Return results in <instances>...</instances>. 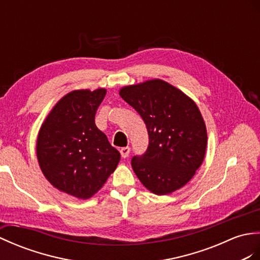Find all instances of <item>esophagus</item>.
Instances as JSON below:
<instances>
[{
  "instance_id": "1",
  "label": "esophagus",
  "mask_w": 260,
  "mask_h": 260,
  "mask_svg": "<svg viewBox=\"0 0 260 260\" xmlns=\"http://www.w3.org/2000/svg\"><path fill=\"white\" fill-rule=\"evenodd\" d=\"M120 153H121V157L122 158H128L129 157V153H130V148L129 147H124V148H121L120 149Z\"/></svg>"
}]
</instances>
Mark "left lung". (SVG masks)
<instances>
[{"label":"left lung","mask_w":260,"mask_h":260,"mask_svg":"<svg viewBox=\"0 0 260 260\" xmlns=\"http://www.w3.org/2000/svg\"><path fill=\"white\" fill-rule=\"evenodd\" d=\"M120 96L141 115L149 146L131 166L150 191L169 194L187 184L203 164L207 129L196 102L160 79L126 85Z\"/></svg>","instance_id":"8db88e82"}]
</instances>
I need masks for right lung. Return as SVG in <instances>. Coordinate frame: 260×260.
Segmentation results:
<instances>
[{
  "label": "right lung",
  "mask_w": 260,
  "mask_h": 260,
  "mask_svg": "<svg viewBox=\"0 0 260 260\" xmlns=\"http://www.w3.org/2000/svg\"><path fill=\"white\" fill-rule=\"evenodd\" d=\"M107 90H74L55 103L40 128L37 157L57 190L89 199L117 168L120 152L96 128L94 117Z\"/></svg>",
  "instance_id": "right-lung-1"
}]
</instances>
